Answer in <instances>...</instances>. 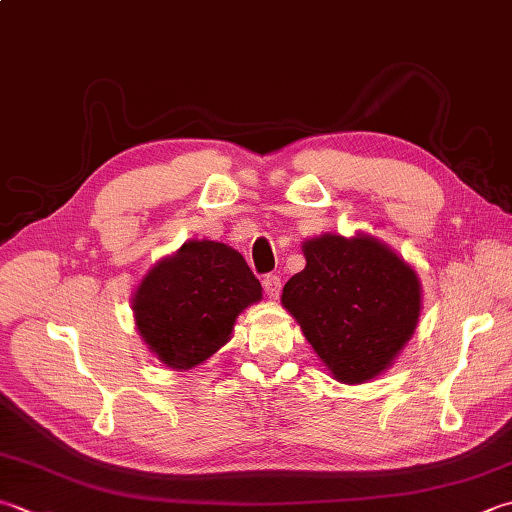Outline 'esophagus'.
<instances>
[{
	"instance_id": "obj_1",
	"label": "esophagus",
	"mask_w": 512,
	"mask_h": 512,
	"mask_svg": "<svg viewBox=\"0 0 512 512\" xmlns=\"http://www.w3.org/2000/svg\"><path fill=\"white\" fill-rule=\"evenodd\" d=\"M262 284H264V290L270 299H277L279 293H282V277L279 275H266Z\"/></svg>"
}]
</instances>
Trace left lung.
Instances as JSON below:
<instances>
[{"label":"left lung","mask_w":512,"mask_h":512,"mask_svg":"<svg viewBox=\"0 0 512 512\" xmlns=\"http://www.w3.org/2000/svg\"><path fill=\"white\" fill-rule=\"evenodd\" d=\"M304 257L306 268L284 286V308L337 382L382 375L417 328V273L370 235L313 237Z\"/></svg>","instance_id":"1"}]
</instances>
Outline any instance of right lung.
Segmentation results:
<instances>
[{
	"instance_id": "right-lung-1",
	"label": "right lung",
	"mask_w": 512,
	"mask_h": 512,
	"mask_svg": "<svg viewBox=\"0 0 512 512\" xmlns=\"http://www.w3.org/2000/svg\"><path fill=\"white\" fill-rule=\"evenodd\" d=\"M262 284L235 248L190 239L148 270L133 295L135 326L157 359L188 370L217 353Z\"/></svg>"
}]
</instances>
